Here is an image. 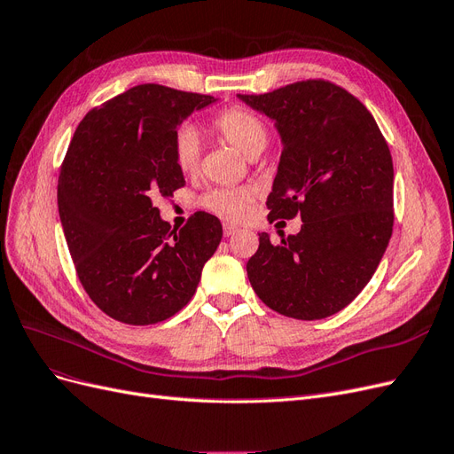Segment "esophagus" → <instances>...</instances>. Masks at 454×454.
<instances>
[{
  "instance_id": "1",
  "label": "esophagus",
  "mask_w": 454,
  "mask_h": 454,
  "mask_svg": "<svg viewBox=\"0 0 454 454\" xmlns=\"http://www.w3.org/2000/svg\"><path fill=\"white\" fill-rule=\"evenodd\" d=\"M223 232H225V237H232V235H237V232H239V227L237 225H231V223H225L223 225Z\"/></svg>"
}]
</instances>
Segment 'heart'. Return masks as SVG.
I'll return each mask as SVG.
<instances>
[{"label": "heart", "mask_w": 454, "mask_h": 454, "mask_svg": "<svg viewBox=\"0 0 454 454\" xmlns=\"http://www.w3.org/2000/svg\"><path fill=\"white\" fill-rule=\"evenodd\" d=\"M212 132L223 142L237 147L246 157H257L265 149L269 129L255 114L244 107H229L219 114L210 125ZM200 144L191 129H182L174 138V162L180 172L193 174L199 168ZM204 206L227 222H242L254 210L255 193L246 187L215 189L204 197Z\"/></svg>", "instance_id": "b5f03b06"}]
</instances>
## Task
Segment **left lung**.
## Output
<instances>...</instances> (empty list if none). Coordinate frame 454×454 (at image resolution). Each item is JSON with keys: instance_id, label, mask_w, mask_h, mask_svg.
I'll use <instances>...</instances> for the list:
<instances>
[{"instance_id": "obj_1", "label": "left lung", "mask_w": 454, "mask_h": 454, "mask_svg": "<svg viewBox=\"0 0 454 454\" xmlns=\"http://www.w3.org/2000/svg\"><path fill=\"white\" fill-rule=\"evenodd\" d=\"M274 121L282 155L267 199L269 222L301 215L297 235L259 248L246 270L257 297L284 316L320 320L352 303L387 252L394 167L367 107L329 81L239 94Z\"/></svg>"}]
</instances>
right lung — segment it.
Segmentation results:
<instances>
[{"mask_svg":"<svg viewBox=\"0 0 454 454\" xmlns=\"http://www.w3.org/2000/svg\"><path fill=\"white\" fill-rule=\"evenodd\" d=\"M208 94L138 85L79 122L59 177V214L77 277L114 320L149 325L195 295L223 237L197 212L180 231L160 219L157 197L185 185L174 162L177 127L214 104Z\"/></svg>","mask_w":454,"mask_h":454,"instance_id":"right-lung-1","label":"right lung"}]
</instances>
